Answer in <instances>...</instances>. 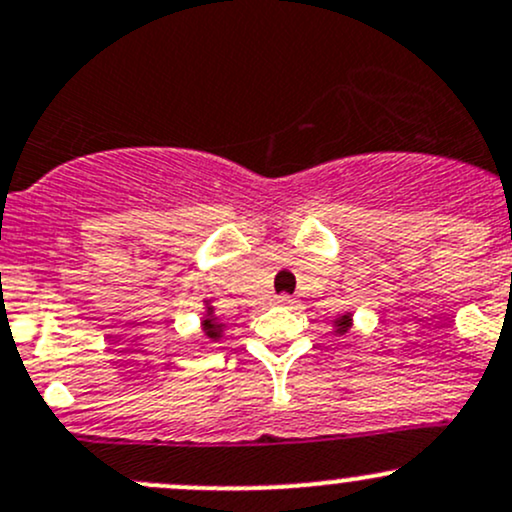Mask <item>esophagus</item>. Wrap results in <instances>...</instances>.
Masks as SVG:
<instances>
[{"mask_svg": "<svg viewBox=\"0 0 512 512\" xmlns=\"http://www.w3.org/2000/svg\"><path fill=\"white\" fill-rule=\"evenodd\" d=\"M277 301H279V304H282V306H294V299L289 297V294H279Z\"/></svg>", "mask_w": 512, "mask_h": 512, "instance_id": "1", "label": "esophagus"}]
</instances>
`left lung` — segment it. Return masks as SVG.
<instances>
[{"instance_id":"1","label":"left lung","mask_w":512,"mask_h":512,"mask_svg":"<svg viewBox=\"0 0 512 512\" xmlns=\"http://www.w3.org/2000/svg\"><path fill=\"white\" fill-rule=\"evenodd\" d=\"M348 326H351V316H341V319H338L336 333H346Z\"/></svg>"}]
</instances>
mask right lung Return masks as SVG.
<instances>
[{"label": "right lung", "instance_id": "1", "mask_svg": "<svg viewBox=\"0 0 512 512\" xmlns=\"http://www.w3.org/2000/svg\"><path fill=\"white\" fill-rule=\"evenodd\" d=\"M203 331H206V336L211 338V341H215V338H220V326L215 324L213 319H206V321H203Z\"/></svg>", "mask_w": 512, "mask_h": 512}]
</instances>
